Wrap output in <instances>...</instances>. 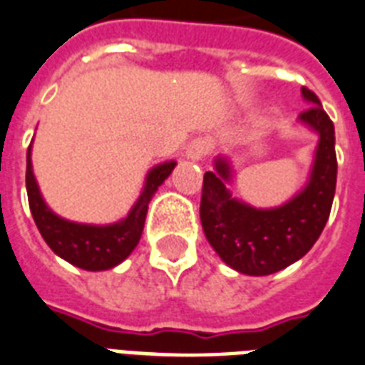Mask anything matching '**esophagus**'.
<instances>
[{"instance_id":"esophagus-1","label":"esophagus","mask_w":365,"mask_h":365,"mask_svg":"<svg viewBox=\"0 0 365 365\" xmlns=\"http://www.w3.org/2000/svg\"><path fill=\"white\" fill-rule=\"evenodd\" d=\"M210 151H212V141L208 138H197L189 143L187 158H191V160H201Z\"/></svg>"}]
</instances>
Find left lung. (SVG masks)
<instances>
[{
	"label": "left lung",
	"instance_id": "obj_1",
	"mask_svg": "<svg viewBox=\"0 0 365 365\" xmlns=\"http://www.w3.org/2000/svg\"><path fill=\"white\" fill-rule=\"evenodd\" d=\"M310 107L299 120L319 135L306 187L282 207L255 208L232 197V168L216 158V172L202 180L201 224L218 257L239 274L269 275L287 268L312 249L329 218L337 185L335 126L318 96L302 88Z\"/></svg>",
	"mask_w": 365,
	"mask_h": 365
}]
</instances>
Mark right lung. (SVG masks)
Wrapping results in <instances>:
<instances>
[{
    "instance_id": "1",
    "label": "right lung",
    "mask_w": 365,
    "mask_h": 365,
    "mask_svg": "<svg viewBox=\"0 0 365 365\" xmlns=\"http://www.w3.org/2000/svg\"><path fill=\"white\" fill-rule=\"evenodd\" d=\"M174 166H176L174 160L163 163L147 174L145 187L126 218L108 226H90V224H76V222L61 218L43 202L34 172H32V158H30V147H28L26 191L30 212L43 241L49 245V249L57 257L90 272L115 268L122 260H126L130 252L138 247L143 226H145L149 202L153 195L157 193V189L160 187V183L170 176Z\"/></svg>"
}]
</instances>
